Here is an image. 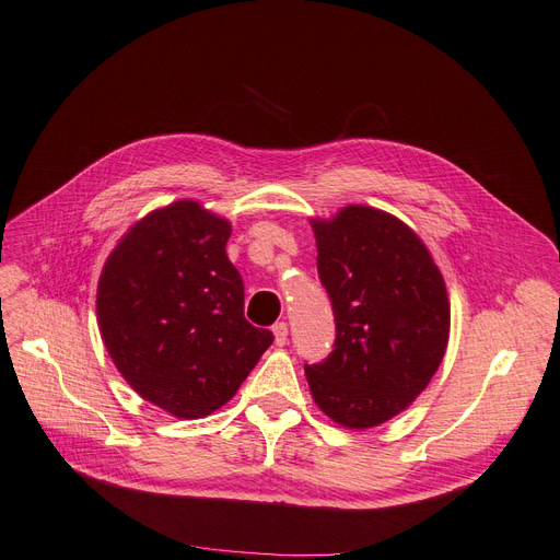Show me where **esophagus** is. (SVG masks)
<instances>
[{"label": "esophagus", "mask_w": 560, "mask_h": 560, "mask_svg": "<svg viewBox=\"0 0 560 560\" xmlns=\"http://www.w3.org/2000/svg\"><path fill=\"white\" fill-rule=\"evenodd\" d=\"M272 334H275V343H277L279 348H283V346L288 343V325H285V323H277V325L272 327Z\"/></svg>", "instance_id": "esophagus-1"}]
</instances>
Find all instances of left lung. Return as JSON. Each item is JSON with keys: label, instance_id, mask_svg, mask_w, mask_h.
Returning a JSON list of instances; mask_svg holds the SVG:
<instances>
[{"label": "left lung", "instance_id": "left-lung-1", "mask_svg": "<svg viewBox=\"0 0 560 560\" xmlns=\"http://www.w3.org/2000/svg\"><path fill=\"white\" fill-rule=\"evenodd\" d=\"M311 229L336 320L334 352L304 366L311 396L338 425L375 428L440 369L451 334L446 283L423 240L384 210L352 203Z\"/></svg>", "mask_w": 560, "mask_h": 560}]
</instances>
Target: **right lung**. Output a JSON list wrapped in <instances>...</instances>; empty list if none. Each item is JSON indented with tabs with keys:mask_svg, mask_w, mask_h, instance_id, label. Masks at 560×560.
<instances>
[{
	"mask_svg": "<svg viewBox=\"0 0 560 560\" xmlns=\"http://www.w3.org/2000/svg\"><path fill=\"white\" fill-rule=\"evenodd\" d=\"M229 237L224 217L174 201L128 229L98 281L95 313L114 366L143 400L178 419L226 405L275 340L245 320Z\"/></svg>",
	"mask_w": 560,
	"mask_h": 560,
	"instance_id": "right-lung-1",
	"label": "right lung"
}]
</instances>
